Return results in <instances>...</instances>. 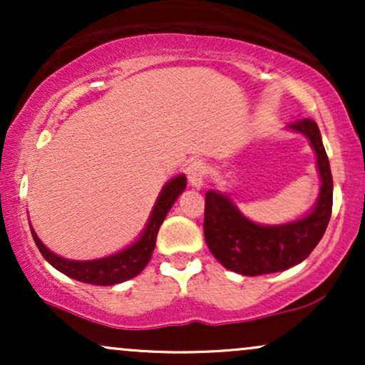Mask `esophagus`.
I'll return each instance as SVG.
<instances>
[{
  "instance_id": "esophagus-1",
  "label": "esophagus",
  "mask_w": 365,
  "mask_h": 365,
  "mask_svg": "<svg viewBox=\"0 0 365 365\" xmlns=\"http://www.w3.org/2000/svg\"><path fill=\"white\" fill-rule=\"evenodd\" d=\"M207 175V166L206 163L200 161V159H194V161L188 163L187 166V178L190 187L200 188L204 185V180H206Z\"/></svg>"
}]
</instances>
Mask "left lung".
<instances>
[{
  "mask_svg": "<svg viewBox=\"0 0 365 365\" xmlns=\"http://www.w3.org/2000/svg\"><path fill=\"white\" fill-rule=\"evenodd\" d=\"M288 128L304 133L316 153L321 190L316 206L309 215L287 225L264 226L242 215L228 195L217 190H209L206 194V244L226 269L238 274L278 273L302 262L319 244L328 228L333 209V177L319 127L314 120L305 118L290 123Z\"/></svg>",
  "mask_w": 365,
  "mask_h": 365,
  "instance_id": "left-lung-1",
  "label": "left lung"
}]
</instances>
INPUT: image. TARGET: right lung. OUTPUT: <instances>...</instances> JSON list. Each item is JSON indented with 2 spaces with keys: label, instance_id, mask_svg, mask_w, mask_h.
Returning <instances> with one entry per match:
<instances>
[{
  "label": "right lung",
  "instance_id": "1",
  "mask_svg": "<svg viewBox=\"0 0 365 365\" xmlns=\"http://www.w3.org/2000/svg\"><path fill=\"white\" fill-rule=\"evenodd\" d=\"M185 175H178V177L171 178L170 182L163 187L161 194H159L156 204H154L153 212H150L148 225H145L139 240H137L135 244L127 247L125 250H121V252L108 255V257L94 259V261H70V259L60 257V255L51 252V250L39 240V237L36 235V232L31 226L32 237H34L37 249L43 254L46 261L51 264L53 267H56L58 271H61L63 274L70 276V278L77 279V282L101 284V287L127 282V279H132L133 276L139 274L140 271L148 266L154 247H156L159 226L163 225V221H165L171 206H173L175 200L178 199V195L185 190Z\"/></svg>",
  "mask_w": 365,
  "mask_h": 365
}]
</instances>
